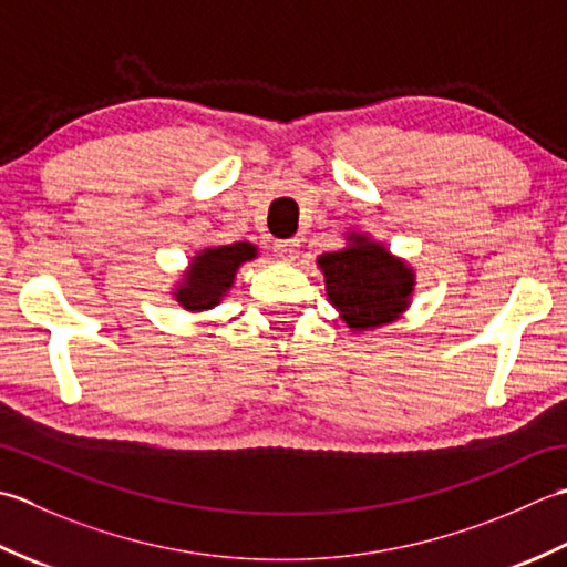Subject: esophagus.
<instances>
[{
  "label": "esophagus",
  "instance_id": "esophagus-1",
  "mask_svg": "<svg viewBox=\"0 0 567 567\" xmlns=\"http://www.w3.org/2000/svg\"><path fill=\"white\" fill-rule=\"evenodd\" d=\"M274 251H276V257H281L284 261H293L296 257H298V251H300V239H279L274 245Z\"/></svg>",
  "mask_w": 567,
  "mask_h": 567
}]
</instances>
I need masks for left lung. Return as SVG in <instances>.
Returning <instances> with one entry per match:
<instances>
[{
  "instance_id": "left-lung-1",
  "label": "left lung",
  "mask_w": 567,
  "mask_h": 567,
  "mask_svg": "<svg viewBox=\"0 0 567 567\" xmlns=\"http://www.w3.org/2000/svg\"><path fill=\"white\" fill-rule=\"evenodd\" d=\"M350 241L318 259L330 303L352 330L386 326L409 308L413 269L364 235H350Z\"/></svg>"
}]
</instances>
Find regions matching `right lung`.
<instances>
[{
  "mask_svg": "<svg viewBox=\"0 0 567 567\" xmlns=\"http://www.w3.org/2000/svg\"><path fill=\"white\" fill-rule=\"evenodd\" d=\"M257 257V247L249 241L213 247L193 259L186 281L176 288V300L186 310H207L219 303L235 284V274L241 264Z\"/></svg>",
  "mask_w": 567,
  "mask_h": 567,
  "instance_id": "obj_1",
  "label": "right lung"
}]
</instances>
